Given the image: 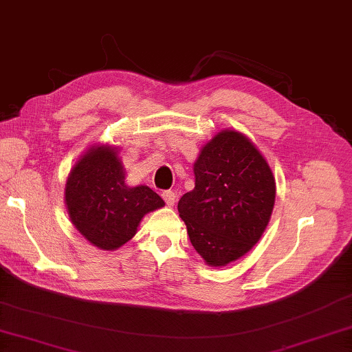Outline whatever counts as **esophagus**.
Listing matches in <instances>:
<instances>
[{
    "label": "esophagus",
    "instance_id": "1",
    "mask_svg": "<svg viewBox=\"0 0 352 352\" xmlns=\"http://www.w3.org/2000/svg\"><path fill=\"white\" fill-rule=\"evenodd\" d=\"M162 197H164L165 204H167L168 207H171V205H175L177 195H176V191H173V190H167V191H164V193H162Z\"/></svg>",
    "mask_w": 352,
    "mask_h": 352
}]
</instances>
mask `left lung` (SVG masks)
<instances>
[{
  "mask_svg": "<svg viewBox=\"0 0 352 352\" xmlns=\"http://www.w3.org/2000/svg\"><path fill=\"white\" fill-rule=\"evenodd\" d=\"M195 188L177 204L191 245L211 267L245 256L262 237L273 213L276 181L250 139L223 130L195 162Z\"/></svg>",
  "mask_w": 352,
  "mask_h": 352,
  "instance_id": "left-lung-1",
  "label": "left lung"
}]
</instances>
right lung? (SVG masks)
<instances>
[{"label":"right lung","mask_w":352,"mask_h":352,"mask_svg":"<svg viewBox=\"0 0 352 352\" xmlns=\"http://www.w3.org/2000/svg\"><path fill=\"white\" fill-rule=\"evenodd\" d=\"M64 195L72 223L91 245L107 251L129 242L142 217L165 205L147 185L125 184L118 148L110 145L85 151L70 171Z\"/></svg>","instance_id":"right-lung-1"}]
</instances>
